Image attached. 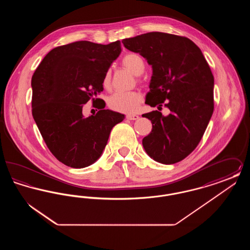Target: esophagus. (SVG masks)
I'll use <instances>...</instances> for the list:
<instances>
[{
	"label": "esophagus",
	"mask_w": 250,
	"mask_h": 250,
	"mask_svg": "<svg viewBox=\"0 0 250 250\" xmlns=\"http://www.w3.org/2000/svg\"><path fill=\"white\" fill-rule=\"evenodd\" d=\"M126 118L128 120H138L140 118V116L138 114H127L126 115Z\"/></svg>",
	"instance_id": "obj_1"
}]
</instances>
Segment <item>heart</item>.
<instances>
[{"label": "heart", "instance_id": "heart-1", "mask_svg": "<svg viewBox=\"0 0 250 250\" xmlns=\"http://www.w3.org/2000/svg\"><path fill=\"white\" fill-rule=\"evenodd\" d=\"M123 65L129 71L139 76L144 70V62L143 60L140 55L135 53H129L125 55L123 61ZM110 80H111V74L110 71H107L103 78V87L109 88L110 86ZM143 100V96L138 92H125V93H115L109 96L107 100V104L109 107H111L114 110L121 111V112H126L132 113L138 109L141 102Z\"/></svg>", "mask_w": 250, "mask_h": 250}]
</instances>
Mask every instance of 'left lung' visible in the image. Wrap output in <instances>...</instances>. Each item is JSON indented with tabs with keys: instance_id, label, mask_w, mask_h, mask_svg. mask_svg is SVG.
<instances>
[{
	"instance_id": "1",
	"label": "left lung",
	"mask_w": 250,
	"mask_h": 250,
	"mask_svg": "<svg viewBox=\"0 0 250 250\" xmlns=\"http://www.w3.org/2000/svg\"><path fill=\"white\" fill-rule=\"evenodd\" d=\"M125 48L152 65L145 103L165 106L169 114H143L153 129L143 140L145 152L156 162L174 164L201 142L214 111V76L202 50L190 39L160 32L125 38Z\"/></svg>"
}]
</instances>
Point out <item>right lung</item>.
<instances>
[{"instance_id":"right-lung-1","label":"right lung","mask_w":250,"mask_h":250,"mask_svg":"<svg viewBox=\"0 0 250 250\" xmlns=\"http://www.w3.org/2000/svg\"><path fill=\"white\" fill-rule=\"evenodd\" d=\"M121 51L119 40L107 45L78 41L51 49L34 73L33 117L49 151L66 166L94 164L112 127L125 119L104 109L103 101L95 115L83 114L84 104L104 90V75Z\"/></svg>"}]
</instances>
